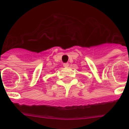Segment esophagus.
I'll list each match as a JSON object with an SVG mask.
<instances>
[{
    "instance_id": "1",
    "label": "esophagus",
    "mask_w": 129,
    "mask_h": 129,
    "mask_svg": "<svg viewBox=\"0 0 129 129\" xmlns=\"http://www.w3.org/2000/svg\"><path fill=\"white\" fill-rule=\"evenodd\" d=\"M68 66H69L68 63H63V67H65V68H68Z\"/></svg>"
}]
</instances>
